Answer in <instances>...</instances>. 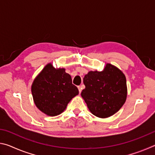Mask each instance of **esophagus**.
Segmentation results:
<instances>
[{
    "mask_svg": "<svg viewBox=\"0 0 155 155\" xmlns=\"http://www.w3.org/2000/svg\"><path fill=\"white\" fill-rule=\"evenodd\" d=\"M78 91H79V94H81V91H82V88H81V86H78Z\"/></svg>",
    "mask_w": 155,
    "mask_h": 155,
    "instance_id": "obj_1",
    "label": "esophagus"
}]
</instances>
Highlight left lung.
Returning <instances> with one entry per match:
<instances>
[{
    "mask_svg": "<svg viewBox=\"0 0 155 155\" xmlns=\"http://www.w3.org/2000/svg\"><path fill=\"white\" fill-rule=\"evenodd\" d=\"M81 92L91 114L105 118L117 112L127 95V81L121 70L107 64L103 71H90L83 78Z\"/></svg>",
    "mask_w": 155,
    "mask_h": 155,
    "instance_id": "left-lung-1",
    "label": "left lung"
}]
</instances>
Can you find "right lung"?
Segmentation results:
<instances>
[{"label": "right lung", "instance_id": "obj_1", "mask_svg": "<svg viewBox=\"0 0 155 155\" xmlns=\"http://www.w3.org/2000/svg\"><path fill=\"white\" fill-rule=\"evenodd\" d=\"M31 91L37 107L50 116L61 114L72 98L78 94L71 76L64 68L55 69L51 64L46 65L35 78Z\"/></svg>", "mask_w": 155, "mask_h": 155}]
</instances>
